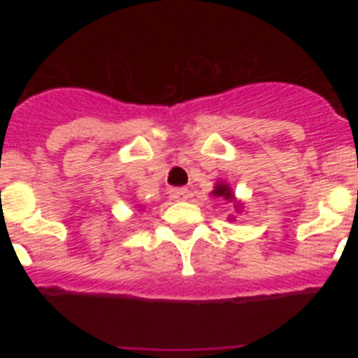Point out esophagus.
I'll use <instances>...</instances> for the list:
<instances>
[{"label": "esophagus", "instance_id": "1", "mask_svg": "<svg viewBox=\"0 0 358 358\" xmlns=\"http://www.w3.org/2000/svg\"><path fill=\"white\" fill-rule=\"evenodd\" d=\"M170 196L173 200H176V202H182V200L188 199V190L187 188H171Z\"/></svg>", "mask_w": 358, "mask_h": 358}]
</instances>
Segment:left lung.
I'll use <instances>...</instances> for the list:
<instances>
[{
    "instance_id": "obj_1",
    "label": "left lung",
    "mask_w": 358,
    "mask_h": 358,
    "mask_svg": "<svg viewBox=\"0 0 358 358\" xmlns=\"http://www.w3.org/2000/svg\"><path fill=\"white\" fill-rule=\"evenodd\" d=\"M212 195H213V196H219V199L229 200V202H234V200H236V196H234L232 190H231V188H229V185H225V183H217L215 187H213ZM236 207L239 208V207H241V203L237 202Z\"/></svg>"
}]
</instances>
